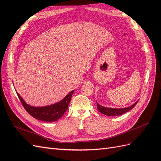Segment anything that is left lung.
<instances>
[{
  "label": "left lung",
  "mask_w": 161,
  "mask_h": 161,
  "mask_svg": "<svg viewBox=\"0 0 161 161\" xmlns=\"http://www.w3.org/2000/svg\"><path fill=\"white\" fill-rule=\"evenodd\" d=\"M138 101L136 102L134 104H133L131 106L129 107V108H122V109H114V108H105V107H103L97 103V109L101 112V114H103L106 115H109V116H117V115H122L126 112H128L130 109L134 108V106L137 104Z\"/></svg>",
  "instance_id": "8db88e82"
}]
</instances>
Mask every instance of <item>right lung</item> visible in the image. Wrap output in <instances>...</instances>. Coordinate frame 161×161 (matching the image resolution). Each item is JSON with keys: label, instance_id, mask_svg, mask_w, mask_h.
Here are the masks:
<instances>
[{"label": "right lung", "instance_id": "1", "mask_svg": "<svg viewBox=\"0 0 161 161\" xmlns=\"http://www.w3.org/2000/svg\"><path fill=\"white\" fill-rule=\"evenodd\" d=\"M73 92L74 91L70 92L61 101L56 104L46 107H40V108H36V107H33L27 104L25 101H24L21 98L20 95L17 94L23 108L27 111V113L34 118L42 121H46V122H54L61 118L68 110Z\"/></svg>", "mask_w": 161, "mask_h": 161}]
</instances>
